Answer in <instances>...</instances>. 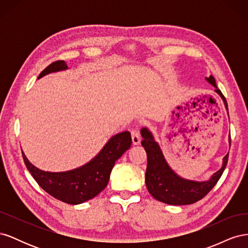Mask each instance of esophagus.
Here are the masks:
<instances>
[{
  "mask_svg": "<svg viewBox=\"0 0 248 248\" xmlns=\"http://www.w3.org/2000/svg\"><path fill=\"white\" fill-rule=\"evenodd\" d=\"M131 138H132V142H133V145H139L140 142V140H141L140 131H139L138 129H133V130H131Z\"/></svg>",
  "mask_w": 248,
  "mask_h": 248,
  "instance_id": "1",
  "label": "esophagus"
}]
</instances>
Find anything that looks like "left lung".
<instances>
[{
  "label": "left lung",
  "instance_id": "1",
  "mask_svg": "<svg viewBox=\"0 0 248 248\" xmlns=\"http://www.w3.org/2000/svg\"><path fill=\"white\" fill-rule=\"evenodd\" d=\"M210 84L213 85L228 109L226 97L220 90L217 88L215 78L211 76L206 78ZM141 146L145 148L147 153V170H146V186L148 191L157 201L166 202L169 205H190L204 197H206L215 184L218 182L222 172L227 167L229 154L224 156L222 168L217 170L212 178L206 182H194L184 180L177 176L168 166L167 161L160 151L158 144L154 140L153 136L147 128L140 130ZM231 142V138H230Z\"/></svg>",
  "mask_w": 248,
  "mask_h": 248
}]
</instances>
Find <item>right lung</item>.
<instances>
[{"instance_id":"add662e5","label":"right lung","mask_w":248,"mask_h":248,"mask_svg":"<svg viewBox=\"0 0 248 248\" xmlns=\"http://www.w3.org/2000/svg\"><path fill=\"white\" fill-rule=\"evenodd\" d=\"M64 69H67L66 63L56 61L48 65L39 74V78ZM131 144L129 131L118 133L108 141L94 159L81 168L64 172L43 171L35 168L27 159L24 152L21 153L27 169L44 191L66 204L78 205L93 199L106 188L111 169Z\"/></svg>"}]
</instances>
